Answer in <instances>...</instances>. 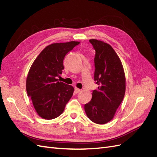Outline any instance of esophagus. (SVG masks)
I'll return each instance as SVG.
<instances>
[{
	"mask_svg": "<svg viewBox=\"0 0 157 157\" xmlns=\"http://www.w3.org/2000/svg\"><path fill=\"white\" fill-rule=\"evenodd\" d=\"M80 91H81V90L79 89V88H77V87L75 88V92L76 94L79 93V92H80Z\"/></svg>",
	"mask_w": 157,
	"mask_h": 157,
	"instance_id": "esophagus-1",
	"label": "esophagus"
}]
</instances>
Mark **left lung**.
Listing matches in <instances>:
<instances>
[{
  "instance_id": "left-lung-1",
  "label": "left lung",
  "mask_w": 157,
  "mask_h": 157,
  "mask_svg": "<svg viewBox=\"0 0 157 157\" xmlns=\"http://www.w3.org/2000/svg\"><path fill=\"white\" fill-rule=\"evenodd\" d=\"M95 50L94 80L99 86L84 109L91 121L103 124L113 119L125 93V75L122 63L109 44L90 40Z\"/></svg>"
}]
</instances>
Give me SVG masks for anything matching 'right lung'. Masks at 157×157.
Returning <instances> with one entry per match:
<instances>
[{"mask_svg": "<svg viewBox=\"0 0 157 157\" xmlns=\"http://www.w3.org/2000/svg\"><path fill=\"white\" fill-rule=\"evenodd\" d=\"M79 44L75 41L52 44L40 52L30 67L26 91L36 113L44 119H53L61 115L73 95L74 88L57 78L64 69L65 56Z\"/></svg>", "mask_w": 157, "mask_h": 157, "instance_id": "obj_1", "label": "right lung"}]
</instances>
